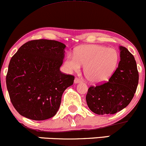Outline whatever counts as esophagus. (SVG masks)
I'll list each match as a JSON object with an SVG mask.
<instances>
[{"label": "esophagus", "mask_w": 146, "mask_h": 146, "mask_svg": "<svg viewBox=\"0 0 146 146\" xmlns=\"http://www.w3.org/2000/svg\"><path fill=\"white\" fill-rule=\"evenodd\" d=\"M82 82V80L81 79H80L79 78H75V79H74V82L76 84H77V83H79V82Z\"/></svg>", "instance_id": "1"}]
</instances>
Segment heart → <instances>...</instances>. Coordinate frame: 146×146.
<instances>
[{"label":"heart","instance_id":"b5f03b06","mask_svg":"<svg viewBox=\"0 0 146 146\" xmlns=\"http://www.w3.org/2000/svg\"><path fill=\"white\" fill-rule=\"evenodd\" d=\"M118 55L116 50L101 45H86L78 48L74 55L69 53L65 66L69 71L78 72L85 66L84 74L89 82L103 83L109 80L117 67Z\"/></svg>","mask_w":146,"mask_h":146}]
</instances>
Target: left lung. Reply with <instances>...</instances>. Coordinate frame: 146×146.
Returning a JSON list of instances; mask_svg holds the SVG:
<instances>
[{
    "label": "left lung",
    "mask_w": 146,
    "mask_h": 146,
    "mask_svg": "<svg viewBox=\"0 0 146 146\" xmlns=\"http://www.w3.org/2000/svg\"><path fill=\"white\" fill-rule=\"evenodd\" d=\"M120 61L109 80L91 86L86 95L88 107L99 115L114 114L127 107L133 98L139 72L133 55L120 46Z\"/></svg>",
    "instance_id": "8db88e82"
}]
</instances>
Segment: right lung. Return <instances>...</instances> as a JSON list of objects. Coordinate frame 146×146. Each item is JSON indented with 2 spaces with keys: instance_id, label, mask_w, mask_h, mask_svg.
I'll return each mask as SVG.
<instances>
[{
  "instance_id": "right-lung-1",
  "label": "right lung",
  "mask_w": 146,
  "mask_h": 146,
  "mask_svg": "<svg viewBox=\"0 0 146 146\" xmlns=\"http://www.w3.org/2000/svg\"><path fill=\"white\" fill-rule=\"evenodd\" d=\"M66 45L56 40L28 41L11 59L6 76L11 102L21 116L43 120L56 114L73 75L63 73Z\"/></svg>"
}]
</instances>
